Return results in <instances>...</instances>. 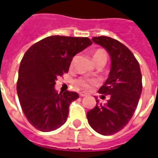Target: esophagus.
<instances>
[{"instance_id":"34e87169","label":"esophagus","mask_w":158,"mask_h":158,"mask_svg":"<svg viewBox=\"0 0 158 158\" xmlns=\"http://www.w3.org/2000/svg\"><path fill=\"white\" fill-rule=\"evenodd\" d=\"M87 96V94L85 92H79V96H82V97H84V96Z\"/></svg>"}]
</instances>
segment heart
<instances>
[{
  "mask_svg": "<svg viewBox=\"0 0 158 158\" xmlns=\"http://www.w3.org/2000/svg\"><path fill=\"white\" fill-rule=\"evenodd\" d=\"M93 60L96 64L99 62H106L107 54L102 49H98L93 54ZM96 83H97V80L94 79H79L76 81V84L84 89H90L91 86L96 85Z\"/></svg>",
  "mask_w": 158,
  "mask_h": 158,
  "instance_id": "obj_1",
  "label": "heart"
}]
</instances>
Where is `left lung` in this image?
<instances>
[{"label": "left lung", "instance_id": "1", "mask_svg": "<svg viewBox=\"0 0 158 158\" xmlns=\"http://www.w3.org/2000/svg\"><path fill=\"white\" fill-rule=\"evenodd\" d=\"M92 40L106 49L111 57L108 79L98 90L109 95L110 99L105 105L96 99L97 104L87 113V119L95 131L111 135L132 118L142 91V77L139 62L125 45L106 36L93 37Z\"/></svg>", "mask_w": 158, "mask_h": 158}]
</instances>
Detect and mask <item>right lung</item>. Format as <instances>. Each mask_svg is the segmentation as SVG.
Listing matches in <instances>:
<instances>
[{"mask_svg":"<svg viewBox=\"0 0 158 158\" xmlns=\"http://www.w3.org/2000/svg\"><path fill=\"white\" fill-rule=\"evenodd\" d=\"M92 44L86 37L53 35L25 52L19 70L17 92L24 115L42 132L56 130L68 119L70 103L78 93L55 89L58 76L68 73L73 57Z\"/></svg>","mask_w":158,"mask_h":158,"instance_id":"obj_1","label":"right lung"}]
</instances>
